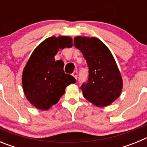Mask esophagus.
<instances>
[{
    "label": "esophagus",
    "mask_w": 147,
    "mask_h": 147,
    "mask_svg": "<svg viewBox=\"0 0 147 147\" xmlns=\"http://www.w3.org/2000/svg\"><path fill=\"white\" fill-rule=\"evenodd\" d=\"M72 75H73V76L75 78V79H76V76H77V71H74V72H73V74H72Z\"/></svg>",
    "instance_id": "1"
}]
</instances>
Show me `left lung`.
I'll return each instance as SVG.
<instances>
[{"label":"left lung","mask_w":147,"mask_h":147,"mask_svg":"<svg viewBox=\"0 0 147 147\" xmlns=\"http://www.w3.org/2000/svg\"><path fill=\"white\" fill-rule=\"evenodd\" d=\"M74 45L82 53L88 68V82L81 85L83 96L98 107L110 105L122 89L121 76L113 55L96 37H76Z\"/></svg>","instance_id":"obj_1"}]
</instances>
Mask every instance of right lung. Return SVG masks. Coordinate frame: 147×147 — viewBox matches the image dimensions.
<instances>
[{
	"instance_id": "add662e5",
	"label": "right lung",
	"mask_w": 147,
	"mask_h": 147,
	"mask_svg": "<svg viewBox=\"0 0 147 147\" xmlns=\"http://www.w3.org/2000/svg\"><path fill=\"white\" fill-rule=\"evenodd\" d=\"M68 37H51L39 45L23 70L22 82L27 99L37 108L48 110L58 102L65 89L76 82L73 76L64 73V62L56 61L59 49L72 46Z\"/></svg>"
}]
</instances>
